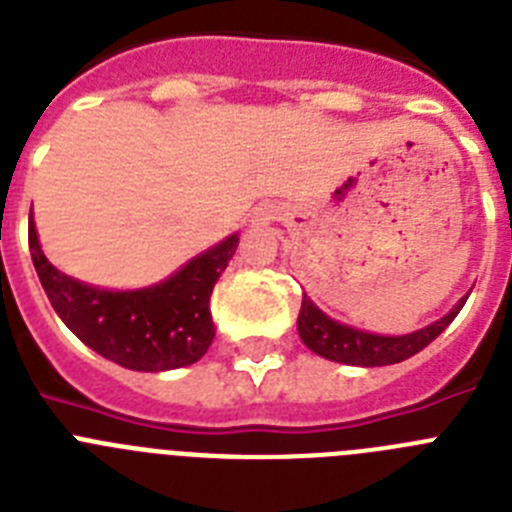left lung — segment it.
Listing matches in <instances>:
<instances>
[{"label": "left lung", "instance_id": "obj_1", "mask_svg": "<svg viewBox=\"0 0 512 512\" xmlns=\"http://www.w3.org/2000/svg\"><path fill=\"white\" fill-rule=\"evenodd\" d=\"M469 297V295H467ZM467 297H461L459 305L443 315L436 323L425 325V328L408 333V336H374L359 328H348V325L330 320L323 310L312 305L310 297H302L300 318H297V330L300 338L310 351L318 356L338 364L351 366H387L400 364V361L410 359L418 351H423L433 338H438L443 330L449 328L451 320L459 315Z\"/></svg>", "mask_w": 512, "mask_h": 512}]
</instances>
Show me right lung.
<instances>
[{
	"label": "right lung",
	"instance_id": "obj_1",
	"mask_svg": "<svg viewBox=\"0 0 512 512\" xmlns=\"http://www.w3.org/2000/svg\"><path fill=\"white\" fill-rule=\"evenodd\" d=\"M27 243L45 295L69 330L104 359L133 372H166L200 361L215 325L210 295L238 248V233L200 253L166 282L135 292L97 289L66 277L40 251L33 212Z\"/></svg>",
	"mask_w": 512,
	"mask_h": 512
}]
</instances>
